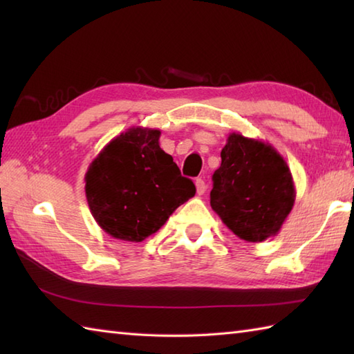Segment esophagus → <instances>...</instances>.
<instances>
[{
  "mask_svg": "<svg viewBox=\"0 0 354 354\" xmlns=\"http://www.w3.org/2000/svg\"><path fill=\"white\" fill-rule=\"evenodd\" d=\"M194 185H196V192H198V194H204V193L207 192V184H205L204 179L198 178L196 181H194Z\"/></svg>",
  "mask_w": 354,
  "mask_h": 354,
  "instance_id": "34e87169",
  "label": "esophagus"
}]
</instances>
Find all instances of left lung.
I'll return each instance as SVG.
<instances>
[{
  "instance_id": "left-lung-1",
  "label": "left lung",
  "mask_w": 354,
  "mask_h": 354,
  "mask_svg": "<svg viewBox=\"0 0 354 354\" xmlns=\"http://www.w3.org/2000/svg\"><path fill=\"white\" fill-rule=\"evenodd\" d=\"M213 175L209 204L222 222L246 242L259 243L281 230L295 202L288 162L269 142L228 135Z\"/></svg>"
}]
</instances>
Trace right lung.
<instances>
[{
	"label": "right lung",
	"mask_w": 354,
	"mask_h": 354,
	"mask_svg": "<svg viewBox=\"0 0 354 354\" xmlns=\"http://www.w3.org/2000/svg\"><path fill=\"white\" fill-rule=\"evenodd\" d=\"M158 129L131 127L111 140L85 175L91 214L109 236L142 242L196 193L173 158L160 147Z\"/></svg>",
	"instance_id": "obj_1"
}]
</instances>
